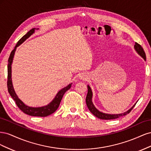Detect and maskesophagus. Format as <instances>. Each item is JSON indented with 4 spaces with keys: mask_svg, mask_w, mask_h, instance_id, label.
<instances>
[{
    "mask_svg": "<svg viewBox=\"0 0 151 151\" xmlns=\"http://www.w3.org/2000/svg\"><path fill=\"white\" fill-rule=\"evenodd\" d=\"M79 78L81 79H83V80H84L87 78V76L85 75V74H81V76H79Z\"/></svg>",
    "mask_w": 151,
    "mask_h": 151,
    "instance_id": "1",
    "label": "esophagus"
}]
</instances>
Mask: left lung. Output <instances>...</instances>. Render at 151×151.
I'll return each instance as SVG.
<instances>
[{
  "mask_svg": "<svg viewBox=\"0 0 151 151\" xmlns=\"http://www.w3.org/2000/svg\"><path fill=\"white\" fill-rule=\"evenodd\" d=\"M134 48L137 51V52L142 57H143L144 60H146L145 53V52H144L143 48L142 47L141 45L137 43H135V45H134ZM88 94H87L86 98V104H87V106H88V108L89 109V111L92 113L95 116L98 117V118H100V119L113 120V119H116V118H118L123 116H125L131 111L132 109L134 108L135 105L136 104H135V105H134V106H132L129 109V110H128L127 111L123 113H121V114H117V115H110V114H106V113H102L101 111H99V110H98V109L94 107V104L92 102L93 93H92V91H91V89L89 85L88 86Z\"/></svg>",
  "mask_w": 151,
  "mask_h": 151,
  "instance_id": "left-lung-1",
  "label": "left lung"
}]
</instances>
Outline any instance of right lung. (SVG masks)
Masks as SVG:
<instances>
[{"label":"right lung","instance_id":"add662e5","mask_svg":"<svg viewBox=\"0 0 151 151\" xmlns=\"http://www.w3.org/2000/svg\"><path fill=\"white\" fill-rule=\"evenodd\" d=\"M35 29V28L31 29L25 35L22 36V37L17 42L14 49L11 52L9 58V60H8L7 84V89H8L9 93L10 94L12 98V99L14 100V101L17 104L18 108H19L22 112L30 116L45 117V116H47L50 115H51V114L53 113L57 110L59 106V105H60V103L61 102V100L62 99L63 94H65V93L67 90H68L71 88V84L68 85L67 87H65V88L61 89L57 93L56 96L55 97L53 101L50 103H49L47 106H45L40 107V108L29 107L25 105L19 98H18L14 90L13 86L12 84V79H11V65H12V60H13L14 55L16 47L19 46V45H21L22 42H24L27 38H29V36L34 33Z\"/></svg>","mask_w":151,"mask_h":151}]
</instances>
